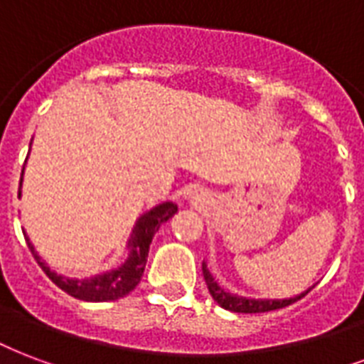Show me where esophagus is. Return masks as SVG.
<instances>
[{
    "label": "esophagus",
    "mask_w": 364,
    "mask_h": 364,
    "mask_svg": "<svg viewBox=\"0 0 364 364\" xmlns=\"http://www.w3.org/2000/svg\"><path fill=\"white\" fill-rule=\"evenodd\" d=\"M203 190H196V192H193V196H192V199H196V201H203Z\"/></svg>",
    "instance_id": "1"
}]
</instances>
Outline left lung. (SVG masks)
Returning a JSON list of instances; mask_svg holds the SVG:
<instances>
[{"instance_id":"1","label":"left lung","mask_w":364,"mask_h":364,"mask_svg":"<svg viewBox=\"0 0 364 364\" xmlns=\"http://www.w3.org/2000/svg\"><path fill=\"white\" fill-rule=\"evenodd\" d=\"M203 269V278L207 288H209V294L213 296V299L220 305L226 311H234V313H267V311H274V309H282L291 305L297 299H301L311 291L313 288H309L307 291H303L299 296L289 297V299H251V297L236 296V294H230L224 288H220L217 284V280L213 278V274L207 269V264H201Z\"/></svg>"}]
</instances>
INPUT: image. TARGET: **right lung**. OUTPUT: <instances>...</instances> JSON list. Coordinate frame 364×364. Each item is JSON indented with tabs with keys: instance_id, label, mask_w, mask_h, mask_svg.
<instances>
[{
	"instance_id": "add662e5",
	"label": "right lung",
	"mask_w": 364,
	"mask_h": 364,
	"mask_svg": "<svg viewBox=\"0 0 364 364\" xmlns=\"http://www.w3.org/2000/svg\"><path fill=\"white\" fill-rule=\"evenodd\" d=\"M21 184H23V178H21ZM18 198H21V188H18ZM176 211H178L176 205L172 203V201H165V203L153 207L151 211L144 213L138 218V223H136L132 230V236L128 240L127 261L120 267H117V269L103 272V274L80 278V280L53 272L40 259V255L34 250V245L30 244L28 236H26V244H28L30 251H32V255L38 261V264L49 276V280L55 286H59L63 291H67L68 296L82 299V301H114V299L128 296L140 284L144 269H146L147 253H149V244H151L153 236H155V232L159 230L161 224L166 223Z\"/></svg>"
}]
</instances>
